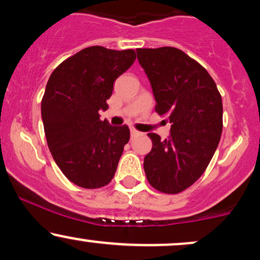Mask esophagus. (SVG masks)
I'll return each instance as SVG.
<instances>
[{
    "label": "esophagus",
    "mask_w": 260,
    "mask_h": 260,
    "mask_svg": "<svg viewBox=\"0 0 260 260\" xmlns=\"http://www.w3.org/2000/svg\"><path fill=\"white\" fill-rule=\"evenodd\" d=\"M139 132L137 129H134V128H131V136L132 137H134V136H137V134H138Z\"/></svg>",
    "instance_id": "obj_1"
}]
</instances>
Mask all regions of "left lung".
Segmentation results:
<instances>
[{
    "instance_id": "1",
    "label": "left lung",
    "mask_w": 260,
    "mask_h": 260,
    "mask_svg": "<svg viewBox=\"0 0 260 260\" xmlns=\"http://www.w3.org/2000/svg\"><path fill=\"white\" fill-rule=\"evenodd\" d=\"M150 82L155 111L168 116V139L148 133L153 142L144 171L155 189L176 194L187 189L208 168L222 132V100L203 66L176 47L138 49Z\"/></svg>"
}]
</instances>
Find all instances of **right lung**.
Instances as JSON below:
<instances>
[{"label": "right lung", "mask_w": 260, "mask_h": 260, "mask_svg": "<svg viewBox=\"0 0 260 260\" xmlns=\"http://www.w3.org/2000/svg\"><path fill=\"white\" fill-rule=\"evenodd\" d=\"M136 61L134 50L83 49L53 71L41 101L45 136L63 175L88 189L110 183L129 128L101 121L115 80Z\"/></svg>", "instance_id": "1"}]
</instances>
